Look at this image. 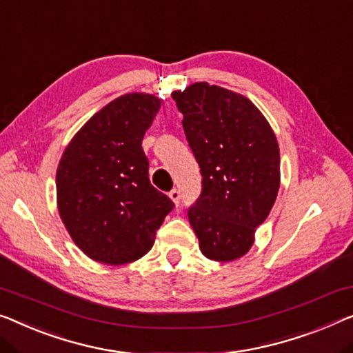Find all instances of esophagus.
<instances>
[{
	"instance_id": "obj_1",
	"label": "esophagus",
	"mask_w": 353,
	"mask_h": 353,
	"mask_svg": "<svg viewBox=\"0 0 353 353\" xmlns=\"http://www.w3.org/2000/svg\"><path fill=\"white\" fill-rule=\"evenodd\" d=\"M170 198L174 201L176 206H179V203H181V192H179L177 188H172V190L170 192Z\"/></svg>"
}]
</instances>
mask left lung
<instances>
[{
    "instance_id": "left-lung-1",
    "label": "left lung",
    "mask_w": 353,
    "mask_h": 353,
    "mask_svg": "<svg viewBox=\"0 0 353 353\" xmlns=\"http://www.w3.org/2000/svg\"><path fill=\"white\" fill-rule=\"evenodd\" d=\"M172 99L201 168V194L188 209L199 250L214 261L238 260L250 250L277 198L274 131L249 98L208 82L177 90Z\"/></svg>"
}]
</instances>
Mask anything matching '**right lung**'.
Masks as SVG:
<instances>
[{"instance_id": "obj_1", "label": "right lung", "mask_w": 353, "mask_h": 353, "mask_svg": "<svg viewBox=\"0 0 353 353\" xmlns=\"http://www.w3.org/2000/svg\"><path fill=\"white\" fill-rule=\"evenodd\" d=\"M161 99L126 93L98 110L66 145L57 204L76 245L92 260L125 265L145 255L174 208L149 181L143 138Z\"/></svg>"}]
</instances>
